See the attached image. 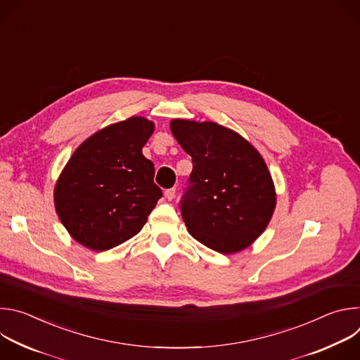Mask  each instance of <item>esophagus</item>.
Here are the masks:
<instances>
[{
    "label": "esophagus",
    "mask_w": 360,
    "mask_h": 360,
    "mask_svg": "<svg viewBox=\"0 0 360 360\" xmlns=\"http://www.w3.org/2000/svg\"><path fill=\"white\" fill-rule=\"evenodd\" d=\"M175 192H176V191H175V188L167 189V191H165V198H167L168 200H172V199L175 198Z\"/></svg>",
    "instance_id": "34e87169"
}]
</instances>
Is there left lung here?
<instances>
[{
  "label": "left lung",
  "instance_id": "8db88e82",
  "mask_svg": "<svg viewBox=\"0 0 360 360\" xmlns=\"http://www.w3.org/2000/svg\"><path fill=\"white\" fill-rule=\"evenodd\" d=\"M171 132L193 164L181 200L188 232L224 255L250 246L276 207L275 185L258 149L212 121L172 120Z\"/></svg>",
  "mask_w": 360,
  "mask_h": 360
}]
</instances>
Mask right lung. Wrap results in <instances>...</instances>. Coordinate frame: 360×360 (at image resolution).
<instances>
[{"label": "right lung", "mask_w": 360, "mask_h": 360, "mask_svg": "<svg viewBox=\"0 0 360 360\" xmlns=\"http://www.w3.org/2000/svg\"><path fill=\"white\" fill-rule=\"evenodd\" d=\"M155 125L131 117L86 138L54 188L56 211L68 233L91 250H108L135 236L162 191L142 148Z\"/></svg>", "instance_id": "add662e5"}]
</instances>
